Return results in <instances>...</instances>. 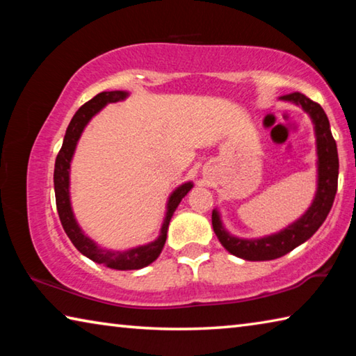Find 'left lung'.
<instances>
[{"mask_svg":"<svg viewBox=\"0 0 356 356\" xmlns=\"http://www.w3.org/2000/svg\"><path fill=\"white\" fill-rule=\"evenodd\" d=\"M280 100L291 102V104L300 106L301 110L308 114L312 127H314L317 154V184L314 200H312L311 206L305 210V213L291 222V225L282 227L278 232L257 238L232 236L225 227L218 207L213 209L212 226L220 243L231 254L245 259V261H272V259L284 256L301 243H305L323 225L325 218L330 213L331 206H333L337 190L339 159H337L336 141L333 140V135H331L330 122L323 108L300 92L282 95Z\"/></svg>","mask_w":356,"mask_h":356,"instance_id":"left-lung-1","label":"left lung"}]
</instances>
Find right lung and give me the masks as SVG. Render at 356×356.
I'll list each match as a JSON object with an SVG mask.
<instances>
[{
  "label": "right lung",
  "mask_w": 356,
  "mask_h": 356,
  "mask_svg": "<svg viewBox=\"0 0 356 356\" xmlns=\"http://www.w3.org/2000/svg\"><path fill=\"white\" fill-rule=\"evenodd\" d=\"M129 97L127 91H104L95 95L88 104H84L80 110L75 113L72 118L67 130H65L63 147L59 150L55 161V174H53V182H55V196H56V207L59 213V220L63 222V227L70 242L75 245V248L86 256L91 261L105 265L108 268L113 270H140L143 267H147L152 264L156 257L160 256L161 250H163L166 242L168 227H170V221L172 218L174 212H176L180 201L188 195V191L193 188V182L180 184L171 191L166 201V212L163 222H161L159 237L154 238L152 242L136 245L131 248L125 250H113L105 248V246L99 245L95 240L84 234L81 226L78 225L75 218L74 209H72V200H70V165L74 160L75 150L78 146V141L83 135L86 125L91 122V119L99 114L108 104H116V102H122Z\"/></svg>",
  "instance_id": "1"
}]
</instances>
